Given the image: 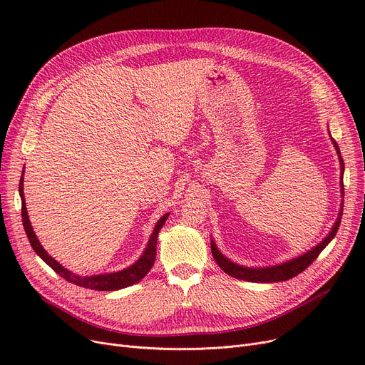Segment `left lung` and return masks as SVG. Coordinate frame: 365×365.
<instances>
[{
  "label": "left lung",
  "instance_id": "1",
  "mask_svg": "<svg viewBox=\"0 0 365 365\" xmlns=\"http://www.w3.org/2000/svg\"><path fill=\"white\" fill-rule=\"evenodd\" d=\"M334 148L339 153V160H340V165H341V175H343V160L340 157V150L337 143L334 142V139L331 138ZM343 178V176H341ZM341 194H343V182H341ZM341 212H343V205L339 213V217L334 223V226L331 227L330 234L325 237L317 247H314L312 250H309L308 253H304L296 259H292L285 263L281 264H275V266H267V267H245L241 264H237L234 262H231L229 259H226L219 250L215 244V241L212 240V255L216 260V263L222 267V271H225L227 275H231L234 278L242 279V281H252V282H279V281H287L290 278H294L296 275H299L300 272H303L306 267H308L318 256L319 253L324 250L327 244L336 237L337 229L340 226V220H341Z\"/></svg>",
  "mask_w": 365,
  "mask_h": 365
}]
</instances>
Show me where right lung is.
<instances>
[{"label": "right lung", "instance_id": "1", "mask_svg": "<svg viewBox=\"0 0 365 365\" xmlns=\"http://www.w3.org/2000/svg\"><path fill=\"white\" fill-rule=\"evenodd\" d=\"M19 194H21L22 198V222H24V227L25 232L28 235V240L31 242V247L34 248V252L40 256L51 269L59 274L62 278H65L66 281L84 287V289H90V290H98V292H113V290H120V289H125L128 285H133L139 282L149 271L150 267L153 266V262H155V255H157V241H158V234L160 229L163 227V225L165 223V220L168 219V213L164 215L153 227V232L148 241V245L145 248L143 255L140 256V259L133 263L131 266L125 267L123 271L118 272H112V274H101V275H91V277H80L75 275L71 271L65 269V267L56 262L51 256L47 255V252L43 248L41 242L38 241L34 229L31 226L29 217H28V212H26V205H25V197H24V175L21 179V183H19Z\"/></svg>", "mask_w": 365, "mask_h": 365}]
</instances>
